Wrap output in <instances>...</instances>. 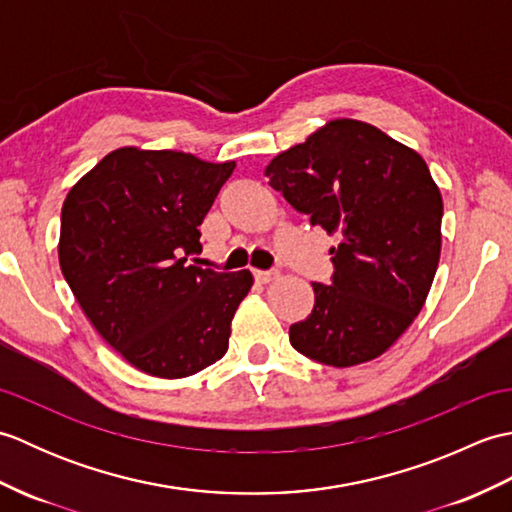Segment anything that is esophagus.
I'll use <instances>...</instances> for the list:
<instances>
[{"label": "esophagus", "mask_w": 512, "mask_h": 512, "mask_svg": "<svg viewBox=\"0 0 512 512\" xmlns=\"http://www.w3.org/2000/svg\"><path fill=\"white\" fill-rule=\"evenodd\" d=\"M255 279L259 281V284H268V281H273V279H277V273L275 270H255Z\"/></svg>", "instance_id": "1"}]
</instances>
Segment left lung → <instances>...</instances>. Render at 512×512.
I'll list each match as a JSON object with an SVG mask.
<instances>
[{
  "mask_svg": "<svg viewBox=\"0 0 512 512\" xmlns=\"http://www.w3.org/2000/svg\"><path fill=\"white\" fill-rule=\"evenodd\" d=\"M270 187L310 224L339 233L330 286L290 325L303 356L367 363L396 343L429 295L440 262L442 195L427 162L374 125L332 121L266 167Z\"/></svg>",
  "mask_w": 512,
  "mask_h": 512,
  "instance_id": "left-lung-1",
  "label": "left lung"
}]
</instances>
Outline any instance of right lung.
Segmentation results:
<instances>
[{
  "instance_id": "add662e5",
  "label": "right lung",
  "mask_w": 512,
  "mask_h": 512,
  "mask_svg": "<svg viewBox=\"0 0 512 512\" xmlns=\"http://www.w3.org/2000/svg\"><path fill=\"white\" fill-rule=\"evenodd\" d=\"M235 162L123 147L74 184L61 209L59 264L81 310L140 372L184 378L226 354L248 270L189 266L198 226Z\"/></svg>"
}]
</instances>
